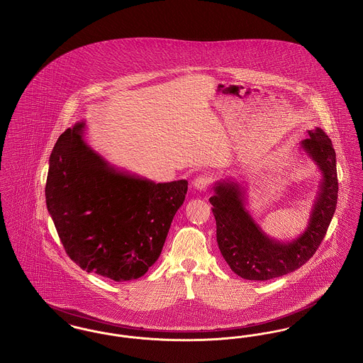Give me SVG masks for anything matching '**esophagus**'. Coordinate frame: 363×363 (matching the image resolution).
I'll use <instances>...</instances> for the list:
<instances>
[{
    "label": "esophagus",
    "instance_id": "esophagus-1",
    "mask_svg": "<svg viewBox=\"0 0 363 363\" xmlns=\"http://www.w3.org/2000/svg\"><path fill=\"white\" fill-rule=\"evenodd\" d=\"M209 181H211L209 175H207V174H200V175H197V177L194 178L193 186H194V189L200 190V191H206V190L208 189Z\"/></svg>",
    "mask_w": 363,
    "mask_h": 363
}]
</instances>
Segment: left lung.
Listing matches in <instances>:
<instances>
[{
  "label": "left lung",
  "instance_id": "8db88e82",
  "mask_svg": "<svg viewBox=\"0 0 363 363\" xmlns=\"http://www.w3.org/2000/svg\"><path fill=\"white\" fill-rule=\"evenodd\" d=\"M301 141L317 164L321 182L306 230L293 241L280 242L264 233L246 209V189L234 178L216 181L209 199L216 220V241L228 267L246 280H269L287 275L309 261L324 240L337 204L336 154L320 128Z\"/></svg>",
  "mask_w": 363,
  "mask_h": 363
}]
</instances>
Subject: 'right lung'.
<instances>
[{
	"mask_svg": "<svg viewBox=\"0 0 363 363\" xmlns=\"http://www.w3.org/2000/svg\"><path fill=\"white\" fill-rule=\"evenodd\" d=\"M67 129L49 159L46 206L65 252L86 272L114 281L143 277L159 259L188 181L156 184L110 164Z\"/></svg>",
	"mask_w": 363,
	"mask_h": 363,
	"instance_id": "add662e5",
	"label": "right lung"
}]
</instances>
